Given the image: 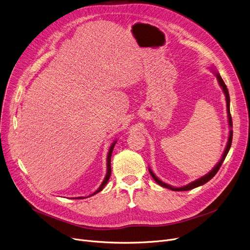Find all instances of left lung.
<instances>
[{"instance_id":"left-lung-1","label":"left lung","mask_w":250,"mask_h":250,"mask_svg":"<svg viewBox=\"0 0 250 250\" xmlns=\"http://www.w3.org/2000/svg\"><path fill=\"white\" fill-rule=\"evenodd\" d=\"M215 76H216V78H217V81H218V83H219V85L222 87V90H223V93H224V95H225V99H226V106H228V116H229V127H232V119H231V115H230V108H229V103H230V100H229V89H228V87H226V84L224 83V82H223V80L221 79V77H220V75L218 74V73H215ZM232 129H230V131H229V142H228V145H226V147H225V150H224V152H223V154H222V157H221V160L219 161V163L213 167V169L210 171V172H208V174H206L204 176H202V177H200V178H198V179H196L195 181H192V183H190V184H188V186H185V187H181V188H173V187H171V186H168V185H167V184H165V183H163L162 180H160L158 179L155 175H154V173L151 171V169H149L148 168V170H149V173L151 174V176L153 177V179L156 181V183L160 185L161 187H163V188H168V189H171V190H174V191H186V190H190V189H193V188H197V187H200V186H202V185H204V184H207L208 181H209L216 173H217V171L219 170V168H220V167H221V165H222V163L224 162V160H225V157H226V155H228V153H229V148H230V146H231V143H232Z\"/></svg>"}]
</instances>
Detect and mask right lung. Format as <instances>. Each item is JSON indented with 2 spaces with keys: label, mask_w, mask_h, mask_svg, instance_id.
Returning a JSON list of instances; mask_svg holds the SVG:
<instances>
[{
  "label": "right lung",
  "mask_w": 250,
  "mask_h": 250,
  "mask_svg": "<svg viewBox=\"0 0 250 250\" xmlns=\"http://www.w3.org/2000/svg\"><path fill=\"white\" fill-rule=\"evenodd\" d=\"M117 144V142H115L113 143L111 146H110V147H109V150H108V153H107V158H106V175H105V177H104V181H103V184L101 185V187L99 188V189L97 190V191H95L93 194H90L89 196H92V195H95L96 193H98V192H100V191H102L103 190V188H104V186L107 184V181H108V179H109V177H110V174H111V168H110V157H111V153H112V150H113V147H115V145ZM77 198H79V199H82V198H84V197H77Z\"/></svg>",
  "instance_id": "right-lung-1"
}]
</instances>
